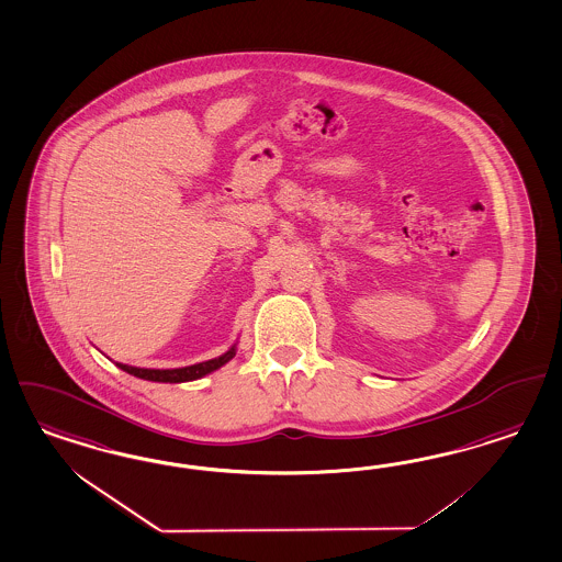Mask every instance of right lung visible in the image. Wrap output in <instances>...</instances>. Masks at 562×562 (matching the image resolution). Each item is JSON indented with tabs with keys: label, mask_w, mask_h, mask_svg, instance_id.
<instances>
[{
	"label": "right lung",
	"mask_w": 562,
	"mask_h": 562,
	"mask_svg": "<svg viewBox=\"0 0 562 562\" xmlns=\"http://www.w3.org/2000/svg\"><path fill=\"white\" fill-rule=\"evenodd\" d=\"M236 355V345L222 355V357H215V359H209L203 363H194L189 368L178 369H144V368H131V366H123V363H116L123 371H127L135 378H142V380H149V382H166V384H180V382H193L199 380L203 375H207L211 371L222 368L225 366L232 357Z\"/></svg>",
	"instance_id": "1"
}]
</instances>
